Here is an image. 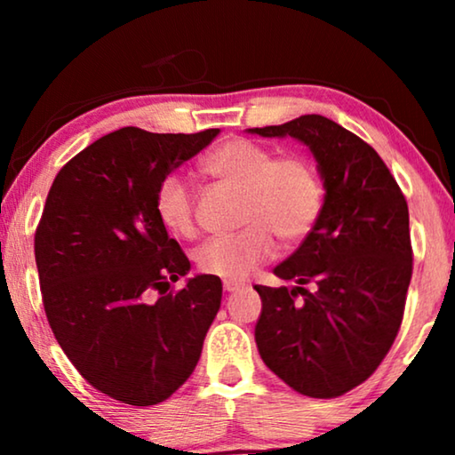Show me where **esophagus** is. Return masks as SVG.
Masks as SVG:
<instances>
[{
	"label": "esophagus",
	"mask_w": 455,
	"mask_h": 455,
	"mask_svg": "<svg viewBox=\"0 0 455 455\" xmlns=\"http://www.w3.org/2000/svg\"><path fill=\"white\" fill-rule=\"evenodd\" d=\"M240 288H244L242 282H232V279H226V282H223V290L226 291H238Z\"/></svg>",
	"instance_id": "esophagus-1"
}]
</instances>
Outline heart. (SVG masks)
<instances>
[{"mask_svg":"<svg viewBox=\"0 0 455 455\" xmlns=\"http://www.w3.org/2000/svg\"><path fill=\"white\" fill-rule=\"evenodd\" d=\"M201 172L215 182L240 190L244 228L217 235L198 248V269L221 279H244L275 254V235L296 244L313 232L325 204V186L304 155H282L246 139H232L201 161ZM161 226L180 238L196 234L195 196L178 178H165L155 195Z\"/></svg>","mask_w":455,"mask_h":455,"instance_id":"obj_1","label":"heart"}]
</instances>
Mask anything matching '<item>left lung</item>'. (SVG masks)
<instances>
[{"label":"left lung","instance_id":"8db88e82","mask_svg":"<svg viewBox=\"0 0 455 455\" xmlns=\"http://www.w3.org/2000/svg\"><path fill=\"white\" fill-rule=\"evenodd\" d=\"M248 132L304 142L325 184L313 232L273 269L296 288L254 285L259 354L298 394L344 395L377 371L400 331L412 279L406 196L375 148L329 117Z\"/></svg>","mask_w":455,"mask_h":455}]
</instances>
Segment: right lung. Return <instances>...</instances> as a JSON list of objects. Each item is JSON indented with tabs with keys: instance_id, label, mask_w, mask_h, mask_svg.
I'll return each instance as SVG.
<instances>
[{
	"instance_id": "obj_1",
	"label": "right lung",
	"mask_w": 455,
	"mask_h": 455,
	"mask_svg": "<svg viewBox=\"0 0 455 455\" xmlns=\"http://www.w3.org/2000/svg\"><path fill=\"white\" fill-rule=\"evenodd\" d=\"M217 134L128 126L101 136L61 167L36 226L55 339L92 387L130 406H155L182 387L220 310V277L172 288L190 260L155 213L159 184ZM153 291L160 298L148 303Z\"/></svg>"
}]
</instances>
